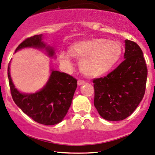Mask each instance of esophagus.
Here are the masks:
<instances>
[{
    "label": "esophagus",
    "instance_id": "34e87169",
    "mask_svg": "<svg viewBox=\"0 0 155 155\" xmlns=\"http://www.w3.org/2000/svg\"><path fill=\"white\" fill-rule=\"evenodd\" d=\"M85 83H86V82H85L84 80H82V79H79V80H78V81H77V84L79 85V86H81V85L84 84Z\"/></svg>",
    "mask_w": 155,
    "mask_h": 155
}]
</instances>
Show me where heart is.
Listing matches in <instances>:
<instances>
[{
	"instance_id": "obj_1",
	"label": "heart",
	"mask_w": 155,
	"mask_h": 155,
	"mask_svg": "<svg viewBox=\"0 0 155 155\" xmlns=\"http://www.w3.org/2000/svg\"><path fill=\"white\" fill-rule=\"evenodd\" d=\"M123 46L119 42L105 39H91L74 42L68 47V54L61 52V62L70 64V57L79 60L80 69L86 76L97 77L109 73L120 61Z\"/></svg>"
}]
</instances>
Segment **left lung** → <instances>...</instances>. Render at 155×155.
I'll list each match as a JSON object with an SVG mask.
<instances>
[{
    "mask_svg": "<svg viewBox=\"0 0 155 155\" xmlns=\"http://www.w3.org/2000/svg\"><path fill=\"white\" fill-rule=\"evenodd\" d=\"M125 42L124 61L106 76L93 79L94 105L107 120H122L129 116L146 89L147 67L142 50L134 41Z\"/></svg>",
    "mask_w": 155,
    "mask_h": 155,
    "instance_id": "1",
    "label": "left lung"
}]
</instances>
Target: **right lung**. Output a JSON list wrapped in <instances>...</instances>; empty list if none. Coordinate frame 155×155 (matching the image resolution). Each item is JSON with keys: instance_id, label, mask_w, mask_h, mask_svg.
I'll list each match as a JSON object with an SVG mask.
<instances>
[{"instance_id": "right-lung-1", "label": "right lung", "mask_w": 155, "mask_h": 155, "mask_svg": "<svg viewBox=\"0 0 155 155\" xmlns=\"http://www.w3.org/2000/svg\"><path fill=\"white\" fill-rule=\"evenodd\" d=\"M45 48L42 42V35H34L25 39L16 48V51L24 48ZM48 55L53 56L52 48L46 47ZM8 66V77L13 100L25 114L39 124L55 125L63 120L68 113L77 80L66 73L53 71L47 84L35 94H21L15 88Z\"/></svg>"}]
</instances>
